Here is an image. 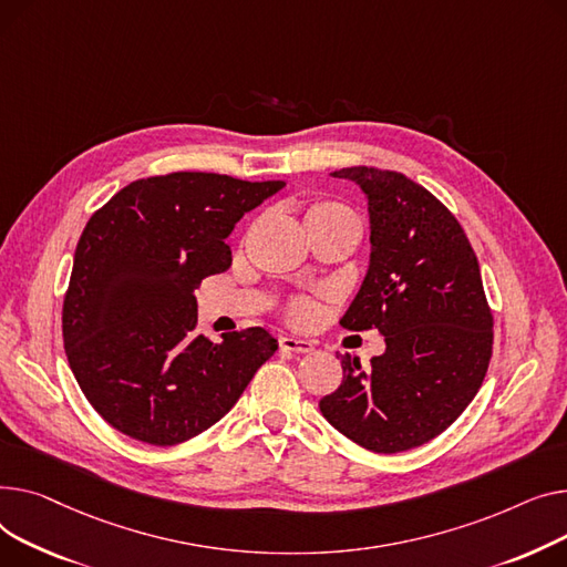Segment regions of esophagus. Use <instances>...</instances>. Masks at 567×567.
I'll return each instance as SVG.
<instances>
[{"mask_svg":"<svg viewBox=\"0 0 567 567\" xmlns=\"http://www.w3.org/2000/svg\"><path fill=\"white\" fill-rule=\"evenodd\" d=\"M279 346H281V350H288V352H311L313 350L311 341L297 339V337H281Z\"/></svg>","mask_w":567,"mask_h":567,"instance_id":"34e87169","label":"esophagus"}]
</instances>
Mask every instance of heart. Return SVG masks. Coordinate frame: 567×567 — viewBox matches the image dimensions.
Here are the masks:
<instances>
[{
	"mask_svg": "<svg viewBox=\"0 0 567 567\" xmlns=\"http://www.w3.org/2000/svg\"><path fill=\"white\" fill-rule=\"evenodd\" d=\"M305 221H307L309 230L318 228V226H339V224L359 228L357 215L339 202H318V204L309 206L305 213ZM288 316L295 322H309L316 316V302L309 297H297L288 307Z\"/></svg>",
	"mask_w": 567,
	"mask_h": 567,
	"instance_id": "obj_1",
	"label": "heart"
}]
</instances>
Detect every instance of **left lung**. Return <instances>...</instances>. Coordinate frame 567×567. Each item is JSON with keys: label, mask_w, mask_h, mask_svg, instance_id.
<instances>
[{"label": "left lung", "mask_w": 567, "mask_h": 567, "mask_svg": "<svg viewBox=\"0 0 567 567\" xmlns=\"http://www.w3.org/2000/svg\"><path fill=\"white\" fill-rule=\"evenodd\" d=\"M369 202L371 258L346 329L378 327L386 350L361 371L337 354L341 386L322 416L359 446L401 453L435 440L478 393L492 357V313L476 254L457 219L403 174L348 166Z\"/></svg>", "instance_id": "8db88e82"}]
</instances>
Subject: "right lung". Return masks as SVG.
<instances>
[{
    "instance_id": "1",
    "label": "right lung",
    "mask_w": 567,
    "mask_h": 567,
    "mask_svg": "<svg viewBox=\"0 0 567 567\" xmlns=\"http://www.w3.org/2000/svg\"><path fill=\"white\" fill-rule=\"evenodd\" d=\"M286 183L178 172L130 183L84 226L63 299V348L93 410L153 446L215 425L279 343L262 327L194 334L202 279L230 268L226 238Z\"/></svg>"
}]
</instances>
